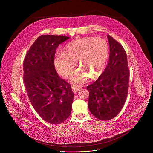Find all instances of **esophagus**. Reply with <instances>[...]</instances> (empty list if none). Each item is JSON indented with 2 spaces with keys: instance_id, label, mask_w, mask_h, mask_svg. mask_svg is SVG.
<instances>
[{
  "instance_id": "esophagus-1",
  "label": "esophagus",
  "mask_w": 153,
  "mask_h": 153,
  "mask_svg": "<svg viewBox=\"0 0 153 153\" xmlns=\"http://www.w3.org/2000/svg\"><path fill=\"white\" fill-rule=\"evenodd\" d=\"M81 88V86L77 85H72V90L74 93H77Z\"/></svg>"
}]
</instances>
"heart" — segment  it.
Segmentation results:
<instances>
[{
	"instance_id": "obj_1",
	"label": "heart",
	"mask_w": 153,
	"mask_h": 153,
	"mask_svg": "<svg viewBox=\"0 0 153 153\" xmlns=\"http://www.w3.org/2000/svg\"><path fill=\"white\" fill-rule=\"evenodd\" d=\"M63 52H57L55 56L54 65L57 72L63 77H69L76 70L78 61L82 69L70 80L81 84L88 80L89 74L92 78H96L103 72L107 63L109 48L103 39L86 37L68 43L64 47Z\"/></svg>"
}]
</instances>
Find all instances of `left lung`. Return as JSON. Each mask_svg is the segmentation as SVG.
Listing matches in <instances>:
<instances>
[{
	"instance_id": "obj_1",
	"label": "left lung",
	"mask_w": 153,
	"mask_h": 153,
	"mask_svg": "<svg viewBox=\"0 0 153 153\" xmlns=\"http://www.w3.org/2000/svg\"><path fill=\"white\" fill-rule=\"evenodd\" d=\"M110 56L103 73L86 89L88 106L91 114L102 120H111L123 108L128 92L129 71L126 52L122 45L110 35Z\"/></svg>"
}]
</instances>
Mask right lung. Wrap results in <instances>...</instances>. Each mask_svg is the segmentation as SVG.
<instances>
[{
  "instance_id": "add662e5",
  "label": "right lung",
  "mask_w": 153,
  "mask_h": 153,
  "mask_svg": "<svg viewBox=\"0 0 153 153\" xmlns=\"http://www.w3.org/2000/svg\"><path fill=\"white\" fill-rule=\"evenodd\" d=\"M68 39L40 36L24 61V81L29 99L40 117L51 124L63 122L71 112L74 94L71 85L59 76L54 63L56 48Z\"/></svg>"
}]
</instances>
